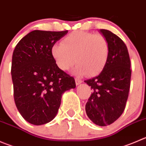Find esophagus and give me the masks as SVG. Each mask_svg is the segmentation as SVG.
<instances>
[{
    "instance_id": "obj_1",
    "label": "esophagus",
    "mask_w": 146,
    "mask_h": 146,
    "mask_svg": "<svg viewBox=\"0 0 146 146\" xmlns=\"http://www.w3.org/2000/svg\"><path fill=\"white\" fill-rule=\"evenodd\" d=\"M75 80H76V85H77V86H78V85H80V83H82V80H80V79L78 78H76L75 79Z\"/></svg>"
}]
</instances>
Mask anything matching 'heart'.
<instances>
[{"label":"heart","mask_w":146,"mask_h":146,"mask_svg":"<svg viewBox=\"0 0 146 146\" xmlns=\"http://www.w3.org/2000/svg\"><path fill=\"white\" fill-rule=\"evenodd\" d=\"M51 53L62 70H68L76 61V73L93 76L98 74L106 66L109 45L106 38L100 34L76 31L65 37L62 43L55 44Z\"/></svg>","instance_id":"obj_1"}]
</instances>
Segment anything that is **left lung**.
Instances as JSON below:
<instances>
[{
	"instance_id": "left-lung-1",
	"label": "left lung",
	"mask_w": 146,
	"mask_h": 146,
	"mask_svg": "<svg viewBox=\"0 0 146 146\" xmlns=\"http://www.w3.org/2000/svg\"><path fill=\"white\" fill-rule=\"evenodd\" d=\"M108 40L109 55L101 73L85 80L93 89L86 105L88 117L95 124L106 126L123 113L131 85V60L128 48L118 35L100 30Z\"/></svg>"
}]
</instances>
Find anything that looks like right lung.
I'll list each match as a JSON object with an SVG mask.
<instances>
[{"label":"right lung","mask_w":146,"mask_h":146,"mask_svg":"<svg viewBox=\"0 0 146 146\" xmlns=\"http://www.w3.org/2000/svg\"><path fill=\"white\" fill-rule=\"evenodd\" d=\"M64 31H31L15 46L11 76L15 106L23 118L40 125L56 117L63 93L76 88V82L58 67L52 56L55 43Z\"/></svg>","instance_id":"1"}]
</instances>
